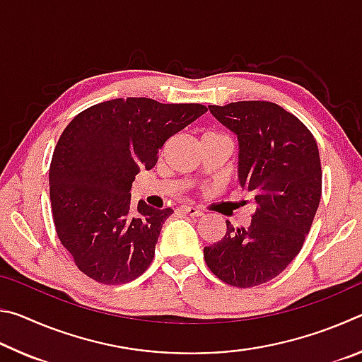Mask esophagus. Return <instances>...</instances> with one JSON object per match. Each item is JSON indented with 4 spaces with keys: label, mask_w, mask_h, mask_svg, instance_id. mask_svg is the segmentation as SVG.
Listing matches in <instances>:
<instances>
[{
    "label": "esophagus",
    "mask_w": 362,
    "mask_h": 362,
    "mask_svg": "<svg viewBox=\"0 0 362 362\" xmlns=\"http://www.w3.org/2000/svg\"><path fill=\"white\" fill-rule=\"evenodd\" d=\"M180 211L188 214L189 217H201V216H203V211L198 209V207H194V206H182Z\"/></svg>",
    "instance_id": "34e87169"
}]
</instances>
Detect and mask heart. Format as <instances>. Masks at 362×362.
<instances>
[{"instance_id":"1","label":"heart","mask_w":362,"mask_h":362,"mask_svg":"<svg viewBox=\"0 0 362 362\" xmlns=\"http://www.w3.org/2000/svg\"><path fill=\"white\" fill-rule=\"evenodd\" d=\"M207 134H216V132H207Z\"/></svg>"}]
</instances>
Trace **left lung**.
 Listing matches in <instances>:
<instances>
[{"label":"left lung","instance_id":"8db88e82","mask_svg":"<svg viewBox=\"0 0 362 362\" xmlns=\"http://www.w3.org/2000/svg\"><path fill=\"white\" fill-rule=\"evenodd\" d=\"M209 112L238 136L240 185L257 209L247 228L226 220L225 236L204 247V260L226 284L260 286L296 259L311 228L322 188L320 150L308 127L273 102L209 105Z\"/></svg>","mask_w":362,"mask_h":362}]
</instances>
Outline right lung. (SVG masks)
I'll use <instances>...</instances> for the list:
<instances>
[{
    "instance_id": "right-lung-1",
    "label": "right lung",
    "mask_w": 362,
    "mask_h": 362,
    "mask_svg": "<svg viewBox=\"0 0 362 362\" xmlns=\"http://www.w3.org/2000/svg\"><path fill=\"white\" fill-rule=\"evenodd\" d=\"M201 103L127 97L76 115L49 168L52 217L62 246L86 276L124 284L150 267L161 226L174 211L131 204V187L169 137L204 115Z\"/></svg>"
}]
</instances>
